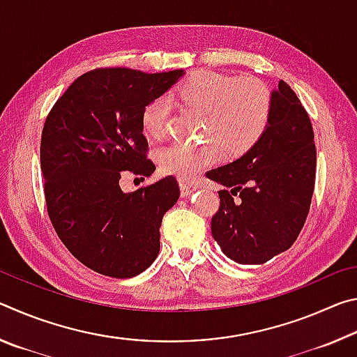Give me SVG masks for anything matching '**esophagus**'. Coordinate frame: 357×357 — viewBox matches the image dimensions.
I'll return each mask as SVG.
<instances>
[{
  "mask_svg": "<svg viewBox=\"0 0 357 357\" xmlns=\"http://www.w3.org/2000/svg\"><path fill=\"white\" fill-rule=\"evenodd\" d=\"M179 187H181V195L183 197H189L190 193H193L198 189V185L195 183H192L190 179H184V178H179Z\"/></svg>",
  "mask_w": 357,
  "mask_h": 357,
  "instance_id": "1",
  "label": "esophagus"
}]
</instances>
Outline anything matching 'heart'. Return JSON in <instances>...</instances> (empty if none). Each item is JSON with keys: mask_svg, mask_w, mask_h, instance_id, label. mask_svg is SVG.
Segmentation results:
<instances>
[{"mask_svg": "<svg viewBox=\"0 0 357 357\" xmlns=\"http://www.w3.org/2000/svg\"><path fill=\"white\" fill-rule=\"evenodd\" d=\"M181 104L203 113V143L172 142L159 151L162 170L179 178H195L219 160L220 148L236 157L257 144L273 114V94L257 78H238L214 70H197L173 91ZM170 102L157 98L143 108L142 126L149 137L165 134Z\"/></svg>", "mask_w": 357, "mask_h": 357, "instance_id": "obj_1", "label": "heart"}]
</instances>
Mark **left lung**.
Returning <instances> with one entry per match:
<instances>
[{"instance_id":"1","label":"left lung","mask_w":357,"mask_h":357,"mask_svg":"<svg viewBox=\"0 0 357 357\" xmlns=\"http://www.w3.org/2000/svg\"><path fill=\"white\" fill-rule=\"evenodd\" d=\"M315 170L310 118L280 80L263 137L243 157L206 173L223 185L211 220L222 252L239 264H263L288 250L309 214Z\"/></svg>"}]
</instances>
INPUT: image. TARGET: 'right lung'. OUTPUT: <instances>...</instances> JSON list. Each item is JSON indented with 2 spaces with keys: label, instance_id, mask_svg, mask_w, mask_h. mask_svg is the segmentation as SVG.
Returning a JSON list of instances; mask_svg holds the SVG:
<instances>
[{
  "label": "right lung",
  "instance_id": "1",
  "mask_svg": "<svg viewBox=\"0 0 357 357\" xmlns=\"http://www.w3.org/2000/svg\"><path fill=\"white\" fill-rule=\"evenodd\" d=\"M183 75L94 69L66 89L45 119L40 170L48 217L72 255L102 275L130 279L159 255L162 217L179 198L176 179L129 193L119 179L154 173L143 108Z\"/></svg>",
  "mask_w": 357,
  "mask_h": 357
}]
</instances>
